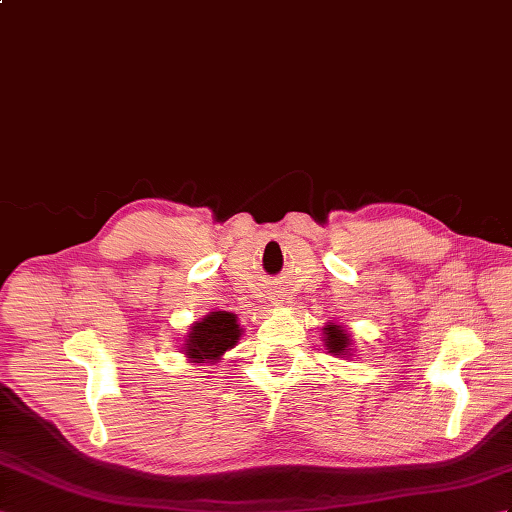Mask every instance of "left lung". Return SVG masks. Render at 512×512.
<instances>
[{"mask_svg": "<svg viewBox=\"0 0 512 512\" xmlns=\"http://www.w3.org/2000/svg\"><path fill=\"white\" fill-rule=\"evenodd\" d=\"M326 347L334 354L341 356L345 352V347H350V339L347 334L341 330V326H326Z\"/></svg>", "mask_w": 512, "mask_h": 512, "instance_id": "left-lung-1", "label": "left lung"}]
</instances>
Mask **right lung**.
<instances>
[{
    "label": "right lung",
    "mask_w": 512,
    "mask_h": 512,
    "mask_svg": "<svg viewBox=\"0 0 512 512\" xmlns=\"http://www.w3.org/2000/svg\"><path fill=\"white\" fill-rule=\"evenodd\" d=\"M239 336L241 330L236 317L226 310H219V313H210L204 321L193 323L189 339L184 343V354L193 358L195 363L199 360L215 363L223 352L236 345Z\"/></svg>",
    "instance_id": "1"
}]
</instances>
